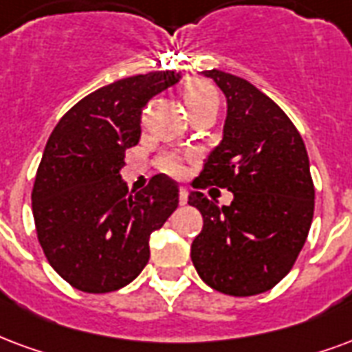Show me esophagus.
Segmentation results:
<instances>
[{"label": "esophagus", "instance_id": "obj_1", "mask_svg": "<svg viewBox=\"0 0 352 352\" xmlns=\"http://www.w3.org/2000/svg\"><path fill=\"white\" fill-rule=\"evenodd\" d=\"M179 201H181V205H186V201H188V188L186 186L179 188Z\"/></svg>", "mask_w": 352, "mask_h": 352}]
</instances>
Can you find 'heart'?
I'll return each mask as SVG.
<instances>
[{"mask_svg":"<svg viewBox=\"0 0 352 352\" xmlns=\"http://www.w3.org/2000/svg\"><path fill=\"white\" fill-rule=\"evenodd\" d=\"M183 96L190 113L199 110V108H207V106L218 108V93L212 87V83L205 82V80H190L188 83H184ZM158 164L169 175H181L183 173V158L177 153H166V155L160 156Z\"/></svg>","mask_w":352,"mask_h":352,"instance_id":"heart-1","label":"heart"}]
</instances>
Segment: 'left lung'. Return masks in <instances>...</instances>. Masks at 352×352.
I'll return each mask as SVG.
<instances>
[{
    "label": "left lung",
    "mask_w": 352,
    "mask_h": 352,
    "mask_svg": "<svg viewBox=\"0 0 352 352\" xmlns=\"http://www.w3.org/2000/svg\"><path fill=\"white\" fill-rule=\"evenodd\" d=\"M228 100L222 142L205 160L188 205L203 216L192 263L209 287L233 296L265 293L295 265L314 220L306 145L283 110L244 78L203 70ZM234 192L220 208L199 192Z\"/></svg>",
    "instance_id": "1"
}]
</instances>
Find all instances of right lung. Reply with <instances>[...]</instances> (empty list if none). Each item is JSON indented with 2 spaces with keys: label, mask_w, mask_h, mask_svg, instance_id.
I'll return each mask as SVG.
<instances>
[{
  "label": "right lung",
  "mask_w": 352,
  "mask_h": 352,
  "mask_svg": "<svg viewBox=\"0 0 352 352\" xmlns=\"http://www.w3.org/2000/svg\"><path fill=\"white\" fill-rule=\"evenodd\" d=\"M179 80L156 70L104 85L48 138L31 192L35 228L54 270L83 293L129 285L149 261L151 233L179 205V186L164 173L136 194L119 173L142 136L143 108Z\"/></svg>",
  "instance_id": "add662e5"
}]
</instances>
